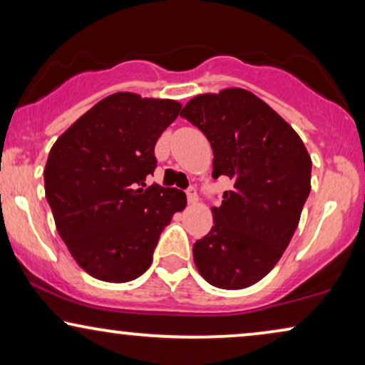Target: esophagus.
Listing matches in <instances>:
<instances>
[{
	"instance_id": "1",
	"label": "esophagus",
	"mask_w": 365,
	"mask_h": 365,
	"mask_svg": "<svg viewBox=\"0 0 365 365\" xmlns=\"http://www.w3.org/2000/svg\"><path fill=\"white\" fill-rule=\"evenodd\" d=\"M186 194H187V202L189 204H196L197 202V191L196 187H187L186 189Z\"/></svg>"
}]
</instances>
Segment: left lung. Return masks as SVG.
Here are the masks:
<instances>
[{
	"instance_id": "obj_1",
	"label": "left lung",
	"mask_w": 365,
	"mask_h": 365,
	"mask_svg": "<svg viewBox=\"0 0 365 365\" xmlns=\"http://www.w3.org/2000/svg\"><path fill=\"white\" fill-rule=\"evenodd\" d=\"M181 116L211 143L212 178L232 181L211 209V231L192 247L197 271L219 289L252 286L296 232L311 192V156L291 124L246 89L197 94Z\"/></svg>"
}]
</instances>
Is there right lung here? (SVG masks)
I'll use <instances>...</instances> for the list:
<instances>
[{"mask_svg": "<svg viewBox=\"0 0 365 365\" xmlns=\"http://www.w3.org/2000/svg\"><path fill=\"white\" fill-rule=\"evenodd\" d=\"M181 103L114 93L53 144L44 191L59 236L89 276L129 282L144 274L163 229L186 207V194L158 184L154 146Z\"/></svg>", "mask_w": 365, "mask_h": 365, "instance_id": "right-lung-1", "label": "right lung"}]
</instances>
